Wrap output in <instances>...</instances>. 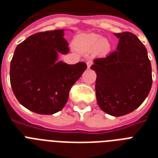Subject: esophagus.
Masks as SVG:
<instances>
[{
  "label": "esophagus",
  "instance_id": "1",
  "mask_svg": "<svg viewBox=\"0 0 158 158\" xmlns=\"http://www.w3.org/2000/svg\"><path fill=\"white\" fill-rule=\"evenodd\" d=\"M93 63H94V62H93V60H88V61H87V66H88V68H90V67H91V65L92 64H93Z\"/></svg>",
  "mask_w": 158,
  "mask_h": 158
}]
</instances>
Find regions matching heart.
I'll return each mask as SVG.
<instances>
[{"label": "heart", "instance_id": "1", "mask_svg": "<svg viewBox=\"0 0 158 158\" xmlns=\"http://www.w3.org/2000/svg\"><path fill=\"white\" fill-rule=\"evenodd\" d=\"M78 46L84 51H89L94 49L96 54L105 55L110 51V43L105 38L95 33L83 34L79 36L77 41Z\"/></svg>", "mask_w": 158, "mask_h": 158}]
</instances>
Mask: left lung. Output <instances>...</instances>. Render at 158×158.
I'll return each mask as SVG.
<instances>
[{
	"mask_svg": "<svg viewBox=\"0 0 158 158\" xmlns=\"http://www.w3.org/2000/svg\"><path fill=\"white\" fill-rule=\"evenodd\" d=\"M116 51L97 58L91 66L97 74L99 107L113 116L132 112L143 102L152 88V66L144 45L130 32L115 33Z\"/></svg>",
	"mask_w": 158,
	"mask_h": 158,
	"instance_id": "1",
	"label": "left lung"
}]
</instances>
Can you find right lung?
<instances>
[{"instance_id": "add662e5", "label": "right lung", "mask_w": 158, "mask_h": 158, "mask_svg": "<svg viewBox=\"0 0 158 158\" xmlns=\"http://www.w3.org/2000/svg\"><path fill=\"white\" fill-rule=\"evenodd\" d=\"M68 45L64 29H56L33 34L16 47L10 79L21 105L42 115H52L64 107L71 87L87 68L84 62L56 61L58 53H68Z\"/></svg>"}]
</instances>
